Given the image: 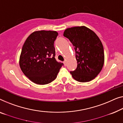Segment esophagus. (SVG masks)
<instances>
[{
  "mask_svg": "<svg viewBox=\"0 0 123 123\" xmlns=\"http://www.w3.org/2000/svg\"><path fill=\"white\" fill-rule=\"evenodd\" d=\"M63 63H64V65H65V66L66 65V62L65 61H63Z\"/></svg>",
  "mask_w": 123,
  "mask_h": 123,
  "instance_id": "esophagus-1",
  "label": "esophagus"
}]
</instances>
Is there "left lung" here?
<instances>
[{
  "mask_svg": "<svg viewBox=\"0 0 123 123\" xmlns=\"http://www.w3.org/2000/svg\"><path fill=\"white\" fill-rule=\"evenodd\" d=\"M63 36L70 41L75 50L77 66L75 70L70 71L72 77L81 82L95 78L104 63L103 46L98 36L85 26L67 28Z\"/></svg>",
  "mask_w": 123,
  "mask_h": 123,
  "instance_id": "left-lung-1",
  "label": "left lung"
}]
</instances>
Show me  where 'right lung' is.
<instances>
[{"label": "right lung", "instance_id": "1", "mask_svg": "<svg viewBox=\"0 0 123 123\" xmlns=\"http://www.w3.org/2000/svg\"><path fill=\"white\" fill-rule=\"evenodd\" d=\"M57 36L56 31H36L29 36L22 47L20 67L23 74L35 84L51 82L63 65L55 58L54 42Z\"/></svg>", "mask_w": 123, "mask_h": 123}]
</instances>
